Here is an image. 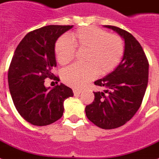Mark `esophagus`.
Here are the masks:
<instances>
[{
	"mask_svg": "<svg viewBox=\"0 0 159 159\" xmlns=\"http://www.w3.org/2000/svg\"><path fill=\"white\" fill-rule=\"evenodd\" d=\"M73 92H74V94H75V96H77V95H79V94H80L81 93V91L78 90V89H74Z\"/></svg>",
	"mask_w": 159,
	"mask_h": 159,
	"instance_id": "34e87169",
	"label": "esophagus"
}]
</instances>
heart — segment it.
<instances>
[{
	"instance_id": "heart-1",
	"label": "heart",
	"mask_w": 159,
	"mask_h": 159,
	"mask_svg": "<svg viewBox=\"0 0 159 159\" xmlns=\"http://www.w3.org/2000/svg\"><path fill=\"white\" fill-rule=\"evenodd\" d=\"M87 50L84 66L73 65L63 71V81L70 87L81 89L98 74L110 73L119 65L124 54V41L120 36L109 34L97 27L80 28L61 37L55 44L58 62L66 65L73 60L75 48Z\"/></svg>"
}]
</instances>
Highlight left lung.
<instances>
[{
    "label": "left lung",
    "instance_id": "obj_1",
    "mask_svg": "<svg viewBox=\"0 0 159 159\" xmlns=\"http://www.w3.org/2000/svg\"><path fill=\"white\" fill-rule=\"evenodd\" d=\"M124 40L123 59L114 71L94 82L104 87L93 92L94 100L85 107L86 116L104 129H112L132 119L142 104L148 81V62L139 41L124 30L104 25Z\"/></svg>",
    "mask_w": 159,
    "mask_h": 159
}]
</instances>
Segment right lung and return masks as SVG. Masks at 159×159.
<instances>
[{"label":"right lung","mask_w":159,"mask_h":159,"mask_svg":"<svg viewBox=\"0 0 159 159\" xmlns=\"http://www.w3.org/2000/svg\"><path fill=\"white\" fill-rule=\"evenodd\" d=\"M73 25H47L30 31L15 50L8 70L10 93L16 109L30 124L45 126L60 119L64 101L74 95L63 84L46 88L45 80L59 81L51 72L56 66L55 42Z\"/></svg>","instance_id":"right-lung-1"}]
</instances>
